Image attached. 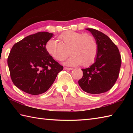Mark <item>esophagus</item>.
<instances>
[{
    "instance_id": "34e87169",
    "label": "esophagus",
    "mask_w": 133,
    "mask_h": 133,
    "mask_svg": "<svg viewBox=\"0 0 133 133\" xmlns=\"http://www.w3.org/2000/svg\"><path fill=\"white\" fill-rule=\"evenodd\" d=\"M64 69L66 70H73V68H69V67H64Z\"/></svg>"
}]
</instances>
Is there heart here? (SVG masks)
Instances as JSON below:
<instances>
[{"label":"heart","instance_id":"obj_1","mask_svg":"<svg viewBox=\"0 0 133 133\" xmlns=\"http://www.w3.org/2000/svg\"><path fill=\"white\" fill-rule=\"evenodd\" d=\"M58 41L49 40L46 49L51 57L58 61H63L70 53L72 55L66 64L69 66H83L91 64L97 55L98 44L93 35L89 33L68 30L58 36Z\"/></svg>","mask_w":133,"mask_h":133}]
</instances>
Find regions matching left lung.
Wrapping results in <instances>:
<instances>
[{"instance_id": "obj_1", "label": "left lung", "mask_w": 133, "mask_h": 133, "mask_svg": "<svg viewBox=\"0 0 133 133\" xmlns=\"http://www.w3.org/2000/svg\"><path fill=\"white\" fill-rule=\"evenodd\" d=\"M91 33L98 44L95 62L82 69L83 77L78 84L83 91L92 94L105 93L111 89L118 77L121 64L120 51L110 38L94 29H86Z\"/></svg>"}]
</instances>
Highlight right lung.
Wrapping results in <instances>:
<instances>
[{
	"instance_id": "1",
	"label": "right lung",
	"mask_w": 133,
	"mask_h": 133,
	"mask_svg": "<svg viewBox=\"0 0 133 133\" xmlns=\"http://www.w3.org/2000/svg\"><path fill=\"white\" fill-rule=\"evenodd\" d=\"M53 33L38 32L15 43L8 58L11 79L25 93L38 95L48 90L63 67L48 53L46 44Z\"/></svg>"
}]
</instances>
